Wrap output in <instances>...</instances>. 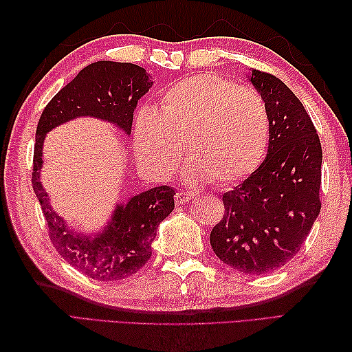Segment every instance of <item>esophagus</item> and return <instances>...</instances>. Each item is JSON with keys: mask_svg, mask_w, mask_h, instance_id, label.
<instances>
[{"mask_svg": "<svg viewBox=\"0 0 352 352\" xmlns=\"http://www.w3.org/2000/svg\"><path fill=\"white\" fill-rule=\"evenodd\" d=\"M193 197H195V193L193 192H177L175 195V203L177 204H186L188 201H190Z\"/></svg>", "mask_w": 352, "mask_h": 352, "instance_id": "1", "label": "esophagus"}]
</instances>
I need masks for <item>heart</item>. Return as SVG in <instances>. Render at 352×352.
Here are the masks:
<instances>
[{
  "mask_svg": "<svg viewBox=\"0 0 352 352\" xmlns=\"http://www.w3.org/2000/svg\"><path fill=\"white\" fill-rule=\"evenodd\" d=\"M267 142L269 111L261 95L210 74L172 85L162 110L144 107L134 118V153L160 180L180 169L186 148L190 182L233 184L258 168Z\"/></svg>",
  "mask_w": 352,
  "mask_h": 352,
  "instance_id": "b5f03b06",
  "label": "heart"
}]
</instances>
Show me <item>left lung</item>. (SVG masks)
Listing matches in <instances>:
<instances>
[{
    "label": "left lung",
    "mask_w": 352,
    "mask_h": 352,
    "mask_svg": "<svg viewBox=\"0 0 352 352\" xmlns=\"http://www.w3.org/2000/svg\"><path fill=\"white\" fill-rule=\"evenodd\" d=\"M248 80L267 106V154L242 184L223 193L226 213L210 245L234 271L263 275L300 251L318 218L322 148L301 101L280 78L251 69Z\"/></svg>",
    "instance_id": "1"
}]
</instances>
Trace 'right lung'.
I'll return each instance as SVG.
<instances>
[{"label":"right lung","instance_id":"add662e5","mask_svg":"<svg viewBox=\"0 0 352 352\" xmlns=\"http://www.w3.org/2000/svg\"><path fill=\"white\" fill-rule=\"evenodd\" d=\"M151 86L149 74L138 65L95 62L58 91L37 124L32 184L48 223L50 239L69 265L92 280H125L146 263L153 252L157 227L175 207V190L159 186L118 203L107 226L85 234L58 216L43 189L41 170L45 136L58 125L87 116L113 124L130 136L138 101Z\"/></svg>","mask_w":352,"mask_h":352}]
</instances>
